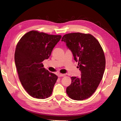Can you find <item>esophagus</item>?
Wrapping results in <instances>:
<instances>
[{"instance_id": "esophagus-1", "label": "esophagus", "mask_w": 121, "mask_h": 121, "mask_svg": "<svg viewBox=\"0 0 121 121\" xmlns=\"http://www.w3.org/2000/svg\"><path fill=\"white\" fill-rule=\"evenodd\" d=\"M58 76H59V77H64V76H65V74H58Z\"/></svg>"}]
</instances>
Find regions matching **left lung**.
Masks as SVG:
<instances>
[{
    "mask_svg": "<svg viewBox=\"0 0 121 121\" xmlns=\"http://www.w3.org/2000/svg\"><path fill=\"white\" fill-rule=\"evenodd\" d=\"M61 41L71 50L81 72L80 78H71L72 83L67 88V93L72 99H86L96 91L103 77L105 67L104 50L98 40L90 34L69 33L64 35Z\"/></svg>",
    "mask_w": 121,
    "mask_h": 121,
    "instance_id": "obj_1",
    "label": "left lung"
}]
</instances>
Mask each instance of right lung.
Instances as JSON below:
<instances>
[{
	"mask_svg": "<svg viewBox=\"0 0 121 121\" xmlns=\"http://www.w3.org/2000/svg\"><path fill=\"white\" fill-rule=\"evenodd\" d=\"M61 38V35L32 30L23 36L17 44L14 61L19 78L33 97L45 99L52 94L58 77L43 68L42 62L49 58Z\"/></svg>",
	"mask_w": 121,
	"mask_h": 121,
	"instance_id": "right-lung-1",
	"label": "right lung"
}]
</instances>
